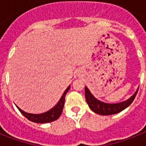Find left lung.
I'll return each mask as SVG.
<instances>
[{
    "instance_id": "8db88e82",
    "label": "left lung",
    "mask_w": 146,
    "mask_h": 146,
    "mask_svg": "<svg viewBox=\"0 0 146 146\" xmlns=\"http://www.w3.org/2000/svg\"><path fill=\"white\" fill-rule=\"evenodd\" d=\"M138 90L129 99L125 102L117 103V104H107V103L100 102L92 95L87 87H85V96H86L87 103L92 111L101 115H111V114L119 113L123 110H124L125 108H127V107H129L135 99Z\"/></svg>"
}]
</instances>
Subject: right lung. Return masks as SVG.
Returning a JSON list of instances; mask_svg holds the SVG:
<instances>
[{"mask_svg":"<svg viewBox=\"0 0 146 146\" xmlns=\"http://www.w3.org/2000/svg\"><path fill=\"white\" fill-rule=\"evenodd\" d=\"M70 87L69 86L67 89L65 90L64 93L63 94L61 98L57 103L54 108H53L51 110L49 111H47L45 113H40V114H33V113H26L25 111L17 107V108L19 109V111L21 112V113L23 116H25L28 120L30 121L35 123H49L54 121L60 117V116L61 115L62 111H63V108L64 105V102H65V96H66L67 92L69 91Z\"/></svg>","mask_w":146,"mask_h":146,"instance_id":"right-lung-1","label":"right lung"}]
</instances>
